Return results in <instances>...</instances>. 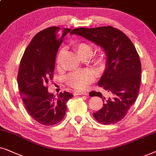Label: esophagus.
Here are the masks:
<instances>
[{
    "label": "esophagus",
    "instance_id": "obj_1",
    "mask_svg": "<svg viewBox=\"0 0 156 156\" xmlns=\"http://www.w3.org/2000/svg\"><path fill=\"white\" fill-rule=\"evenodd\" d=\"M73 94L74 95H88V93L86 92H83V91L77 90V91H74Z\"/></svg>",
    "mask_w": 156,
    "mask_h": 156
}]
</instances>
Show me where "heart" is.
Masks as SVG:
<instances>
[{
    "label": "heart",
    "instance_id": "b5f03b06",
    "mask_svg": "<svg viewBox=\"0 0 156 156\" xmlns=\"http://www.w3.org/2000/svg\"><path fill=\"white\" fill-rule=\"evenodd\" d=\"M73 48L78 55L82 58L90 57L93 53V46L87 43L82 42L76 43L73 45ZM62 53L63 51H60L57 56L56 62L58 66H59L60 64ZM93 63L98 68H101L104 65V60L101 56H98L94 59ZM94 78L95 76L93 72L88 70H80V71L73 72L68 75L66 78V82L73 88L78 89V90H82L91 83L94 80Z\"/></svg>",
    "mask_w": 156,
    "mask_h": 156
}]
</instances>
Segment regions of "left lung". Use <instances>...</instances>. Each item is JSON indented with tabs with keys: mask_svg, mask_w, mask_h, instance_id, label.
<instances>
[{
	"mask_svg": "<svg viewBox=\"0 0 156 156\" xmlns=\"http://www.w3.org/2000/svg\"><path fill=\"white\" fill-rule=\"evenodd\" d=\"M70 34L82 36L104 50L106 63L98 85L105 90L91 91L90 96L103 99V107L93 117L104 125L118 123L136 102L141 80L140 58L125 33L112 26L73 29Z\"/></svg>",
	"mask_w": 156,
	"mask_h": 156,
	"instance_id": "left-lung-1",
	"label": "left lung"
}]
</instances>
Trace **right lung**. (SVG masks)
I'll use <instances>...</instances> for the list:
<instances>
[{
  "mask_svg": "<svg viewBox=\"0 0 156 156\" xmlns=\"http://www.w3.org/2000/svg\"><path fill=\"white\" fill-rule=\"evenodd\" d=\"M71 29L50 27L33 37L20 63L18 84L20 96L31 117L45 126L61 122L66 113V103L73 96L60 93L57 97L48 92L53 79L55 58L63 37Z\"/></svg>",
  "mask_w": 156,
  "mask_h": 156,
  "instance_id": "1",
  "label": "right lung"
}]
</instances>
